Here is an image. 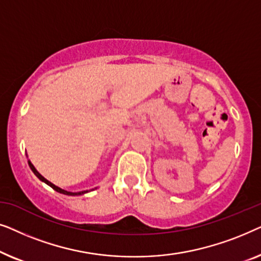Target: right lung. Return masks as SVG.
<instances>
[{
  "label": "right lung",
  "mask_w": 261,
  "mask_h": 261,
  "mask_svg": "<svg viewBox=\"0 0 261 261\" xmlns=\"http://www.w3.org/2000/svg\"><path fill=\"white\" fill-rule=\"evenodd\" d=\"M28 165H30L31 170L33 171V173L35 174V176H37V177L39 178V179H40L41 181H44V183H46V184H47V185H49V187H51V188L53 189V190H56L57 192H60V194L67 195V196H81V195H84V194H87V192H89L88 190H85V191H80V192H71V191H66V190H64V189L59 188V187H57V185H55V184H53V183H51V181H49V180L46 179L45 177H42L41 174L38 172L37 169H35L33 164H32V163L30 162V160H28Z\"/></svg>",
  "instance_id": "1"
}]
</instances>
